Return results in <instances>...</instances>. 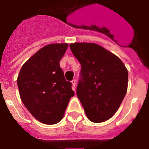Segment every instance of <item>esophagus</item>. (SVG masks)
I'll return each mask as SVG.
<instances>
[{"mask_svg": "<svg viewBox=\"0 0 149 149\" xmlns=\"http://www.w3.org/2000/svg\"><path fill=\"white\" fill-rule=\"evenodd\" d=\"M71 82H72V84H73V87L75 88V86H76V79H73L72 81H71Z\"/></svg>", "mask_w": 149, "mask_h": 149, "instance_id": "esophagus-1", "label": "esophagus"}]
</instances>
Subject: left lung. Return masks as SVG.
I'll list each match as a JSON object with an SVG mask.
<instances>
[{"label": "left lung", "instance_id": "1", "mask_svg": "<svg viewBox=\"0 0 149 149\" xmlns=\"http://www.w3.org/2000/svg\"><path fill=\"white\" fill-rule=\"evenodd\" d=\"M82 66L76 94L91 121L103 122L115 115L127 90L128 72L118 57L96 43L70 44Z\"/></svg>", "mask_w": 149, "mask_h": 149}]
</instances>
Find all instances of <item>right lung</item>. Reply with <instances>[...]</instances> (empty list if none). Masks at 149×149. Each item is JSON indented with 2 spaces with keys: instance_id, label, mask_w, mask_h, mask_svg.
Segmentation results:
<instances>
[{
  "instance_id": "right-lung-1",
  "label": "right lung",
  "mask_w": 149,
  "mask_h": 149,
  "mask_svg": "<svg viewBox=\"0 0 149 149\" xmlns=\"http://www.w3.org/2000/svg\"><path fill=\"white\" fill-rule=\"evenodd\" d=\"M67 47V43L44 46L23 64L18 76L22 101L36 119L46 125L62 119L74 95L59 64Z\"/></svg>"
}]
</instances>
